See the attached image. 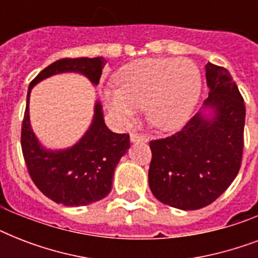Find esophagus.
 I'll return each mask as SVG.
<instances>
[{"instance_id": "obj_1", "label": "esophagus", "mask_w": 258, "mask_h": 258, "mask_svg": "<svg viewBox=\"0 0 258 258\" xmlns=\"http://www.w3.org/2000/svg\"><path fill=\"white\" fill-rule=\"evenodd\" d=\"M130 139H131L133 143H138V142H147V138H146L145 135H141V134H131Z\"/></svg>"}]
</instances>
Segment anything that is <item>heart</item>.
<instances>
[{"label": "heart", "mask_w": 258, "mask_h": 258, "mask_svg": "<svg viewBox=\"0 0 258 258\" xmlns=\"http://www.w3.org/2000/svg\"><path fill=\"white\" fill-rule=\"evenodd\" d=\"M116 89H104L103 99L117 120L127 123L146 109L154 127L172 131L183 125L201 91L200 72L187 58H142L115 75Z\"/></svg>", "instance_id": "heart-1"}]
</instances>
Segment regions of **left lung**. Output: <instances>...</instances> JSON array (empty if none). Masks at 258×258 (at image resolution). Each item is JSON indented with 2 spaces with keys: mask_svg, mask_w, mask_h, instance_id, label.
Instances as JSON below:
<instances>
[{
  "mask_svg": "<svg viewBox=\"0 0 258 258\" xmlns=\"http://www.w3.org/2000/svg\"><path fill=\"white\" fill-rule=\"evenodd\" d=\"M205 70L209 96L201 112L171 137L150 142V188L162 204L180 210L214 202L234 180L242 161L244 99L224 67L208 62Z\"/></svg>",
  "mask_w": 258,
  "mask_h": 258,
  "instance_id": "8db88e82",
  "label": "left lung"
}]
</instances>
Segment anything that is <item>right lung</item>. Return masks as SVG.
I'll use <instances>...</instances> for the list:
<instances>
[{
  "mask_svg": "<svg viewBox=\"0 0 258 258\" xmlns=\"http://www.w3.org/2000/svg\"><path fill=\"white\" fill-rule=\"evenodd\" d=\"M104 66L103 57L61 58L42 70L29 84L21 130L22 154L34 184L56 204L86 206L108 196L115 167L130 149V135L112 133L105 125L103 108L96 101L92 123L76 145L66 150L45 149L30 125V91L44 79L66 72L84 75L97 86Z\"/></svg>",
  "mask_w": 258,
  "mask_h": 258,
  "instance_id": "add662e5",
  "label": "right lung"
}]
</instances>
